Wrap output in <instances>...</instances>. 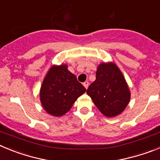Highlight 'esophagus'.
<instances>
[{
	"label": "esophagus",
	"mask_w": 160,
	"mask_h": 160,
	"mask_svg": "<svg viewBox=\"0 0 160 160\" xmlns=\"http://www.w3.org/2000/svg\"><path fill=\"white\" fill-rule=\"evenodd\" d=\"M83 86H84L85 88H86V89L88 88V87H89V82L86 81V82H83Z\"/></svg>",
	"instance_id": "1"
}]
</instances>
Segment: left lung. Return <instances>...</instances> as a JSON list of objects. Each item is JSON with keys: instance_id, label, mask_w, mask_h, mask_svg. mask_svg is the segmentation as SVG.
<instances>
[{"instance_id": "8db88e82", "label": "left lung", "mask_w": 160, "mask_h": 160, "mask_svg": "<svg viewBox=\"0 0 160 160\" xmlns=\"http://www.w3.org/2000/svg\"><path fill=\"white\" fill-rule=\"evenodd\" d=\"M87 93L100 112L108 118L119 115L131 99V91L122 71L111 62L98 66L95 81Z\"/></svg>"}]
</instances>
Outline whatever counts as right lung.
<instances>
[{
  "label": "right lung",
  "instance_id": "1",
  "mask_svg": "<svg viewBox=\"0 0 160 160\" xmlns=\"http://www.w3.org/2000/svg\"><path fill=\"white\" fill-rule=\"evenodd\" d=\"M86 91L76 76L68 70L67 65H53L41 86L40 101L48 114L61 117L70 111L78 98Z\"/></svg>",
  "mask_w": 160,
  "mask_h": 160
}]
</instances>
